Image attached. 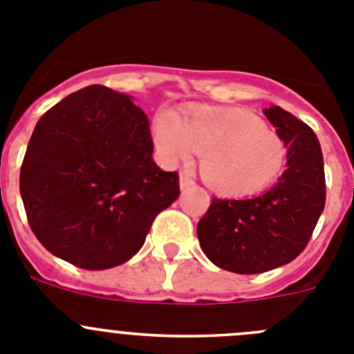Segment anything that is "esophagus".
<instances>
[{
	"instance_id": "obj_1",
	"label": "esophagus",
	"mask_w": 354,
	"mask_h": 354,
	"mask_svg": "<svg viewBox=\"0 0 354 354\" xmlns=\"http://www.w3.org/2000/svg\"><path fill=\"white\" fill-rule=\"evenodd\" d=\"M193 184H195L193 175L189 174V171H183V174H180V189H183V192H186L187 187H192Z\"/></svg>"
}]
</instances>
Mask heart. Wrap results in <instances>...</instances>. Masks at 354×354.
Returning <instances> with one entry per match:
<instances>
[{"mask_svg":"<svg viewBox=\"0 0 354 354\" xmlns=\"http://www.w3.org/2000/svg\"><path fill=\"white\" fill-rule=\"evenodd\" d=\"M154 142L170 165L200 156V175L221 195H252L280 177L287 147L273 129L248 109L195 108L183 118L161 111L154 120Z\"/></svg>","mask_w":354,"mask_h":354,"instance_id":"1","label":"heart"}]
</instances>
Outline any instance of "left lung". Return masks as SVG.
Segmentation results:
<instances>
[{
	"label": "left lung",
	"instance_id": "8db88e82",
	"mask_svg": "<svg viewBox=\"0 0 354 354\" xmlns=\"http://www.w3.org/2000/svg\"><path fill=\"white\" fill-rule=\"evenodd\" d=\"M264 115L287 147L286 171L255 198H212L196 225L209 261L232 273H264L294 261L308 245L326 202L323 152L314 131L280 106Z\"/></svg>",
	"mask_w": 354,
	"mask_h": 354
}]
</instances>
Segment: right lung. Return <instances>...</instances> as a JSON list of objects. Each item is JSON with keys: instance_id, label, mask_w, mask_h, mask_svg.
<instances>
[{"instance_id": "obj_1", "label": "right lung", "mask_w": 354, "mask_h": 354, "mask_svg": "<svg viewBox=\"0 0 354 354\" xmlns=\"http://www.w3.org/2000/svg\"><path fill=\"white\" fill-rule=\"evenodd\" d=\"M149 120L124 93L92 84L37 122L19 187L46 250L83 270L129 261L156 216L179 196V174L152 159Z\"/></svg>"}]
</instances>
